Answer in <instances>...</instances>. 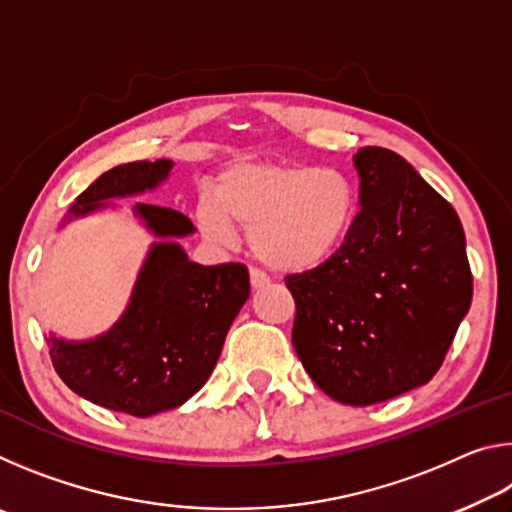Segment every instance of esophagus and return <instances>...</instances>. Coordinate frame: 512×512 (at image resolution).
<instances>
[{"label": "esophagus", "instance_id": "obj_1", "mask_svg": "<svg viewBox=\"0 0 512 512\" xmlns=\"http://www.w3.org/2000/svg\"><path fill=\"white\" fill-rule=\"evenodd\" d=\"M268 284H271V280H268L266 273L257 271V268H250V287H253V289L257 291V289L268 287Z\"/></svg>", "mask_w": 512, "mask_h": 512}]
</instances>
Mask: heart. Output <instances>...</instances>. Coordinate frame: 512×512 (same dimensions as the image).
Masks as SVG:
<instances>
[{
  "instance_id": "1",
  "label": "heart",
  "mask_w": 512,
  "mask_h": 512,
  "mask_svg": "<svg viewBox=\"0 0 512 512\" xmlns=\"http://www.w3.org/2000/svg\"><path fill=\"white\" fill-rule=\"evenodd\" d=\"M357 203V187L341 169L246 162L221 173L216 198L198 203L196 221L216 246H230L241 228L259 262L307 271L343 244Z\"/></svg>"
}]
</instances>
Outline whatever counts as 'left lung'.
Returning <instances> with one entry per match:
<instances>
[{
    "mask_svg": "<svg viewBox=\"0 0 512 512\" xmlns=\"http://www.w3.org/2000/svg\"><path fill=\"white\" fill-rule=\"evenodd\" d=\"M359 205L323 264L287 275L291 341L320 391L368 406L436 375L472 302L461 219L402 155H354Z\"/></svg>",
    "mask_w": 512,
    "mask_h": 512,
    "instance_id": "1",
    "label": "left lung"
}]
</instances>
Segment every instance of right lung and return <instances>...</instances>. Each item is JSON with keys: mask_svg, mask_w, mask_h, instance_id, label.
I'll use <instances>...</instances> for the list:
<instances>
[{"mask_svg": "<svg viewBox=\"0 0 512 512\" xmlns=\"http://www.w3.org/2000/svg\"><path fill=\"white\" fill-rule=\"evenodd\" d=\"M171 160L128 162L85 189L65 221L101 210L108 198L144 194L169 176ZM135 214L155 237L131 302L112 329L92 341L49 336L58 377L76 395L135 418L185 404L212 375L225 334L250 296L244 264L189 262L176 237L194 232L185 214L137 203Z\"/></svg>", "mask_w": 512, "mask_h": 512, "instance_id": "add662e5", "label": "right lung"}]
</instances>
